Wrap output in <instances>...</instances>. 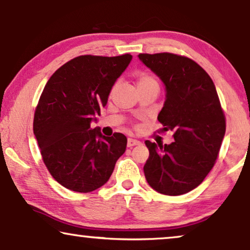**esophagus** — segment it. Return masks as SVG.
I'll use <instances>...</instances> for the list:
<instances>
[{"mask_svg":"<svg viewBox=\"0 0 250 250\" xmlns=\"http://www.w3.org/2000/svg\"><path fill=\"white\" fill-rule=\"evenodd\" d=\"M140 142L139 140H135V139H128L127 140V146L128 148H132V146H139L140 145Z\"/></svg>","mask_w":250,"mask_h":250,"instance_id":"34e87169","label":"esophagus"}]
</instances>
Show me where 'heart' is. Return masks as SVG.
<instances>
[{
	"mask_svg": "<svg viewBox=\"0 0 250 250\" xmlns=\"http://www.w3.org/2000/svg\"><path fill=\"white\" fill-rule=\"evenodd\" d=\"M151 82H156L153 80L152 77L148 76V75H141L139 78V83L138 85H141V84H146V83H151Z\"/></svg>",
	"mask_w": 250,
	"mask_h": 250,
	"instance_id": "obj_1",
	"label": "heart"
}]
</instances>
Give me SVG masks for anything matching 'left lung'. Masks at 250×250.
Masks as SVG:
<instances>
[{"label": "left lung", "instance_id": "obj_1", "mask_svg": "<svg viewBox=\"0 0 250 250\" xmlns=\"http://www.w3.org/2000/svg\"><path fill=\"white\" fill-rule=\"evenodd\" d=\"M138 57L165 85L158 121L164 131L174 132L170 145L146 141V182L157 192L180 196L199 186L213 168L225 134V116L213 81L193 60L167 52Z\"/></svg>", "mask_w": 250, "mask_h": 250}]
</instances>
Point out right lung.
<instances>
[{"instance_id":"right-lung-1","label":"right lung","mask_w":250,"mask_h":250,"mask_svg":"<svg viewBox=\"0 0 250 250\" xmlns=\"http://www.w3.org/2000/svg\"><path fill=\"white\" fill-rule=\"evenodd\" d=\"M81 56L61 66L44 87L34 116V135L53 179L75 192H91L108 182L126 150L122 133L91 128L117 78L132 60Z\"/></svg>"}]
</instances>
